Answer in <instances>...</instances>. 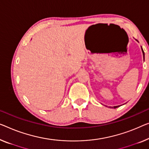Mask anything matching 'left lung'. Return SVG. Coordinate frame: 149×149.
<instances>
[{"label": "left lung", "instance_id": "obj_1", "mask_svg": "<svg viewBox=\"0 0 149 149\" xmlns=\"http://www.w3.org/2000/svg\"><path fill=\"white\" fill-rule=\"evenodd\" d=\"M137 41V40H136ZM141 49H142V52H143V59H144V61H145V53H144V51H143V48H142V47H141ZM118 106H114V108H118Z\"/></svg>", "mask_w": 149, "mask_h": 149}]
</instances>
